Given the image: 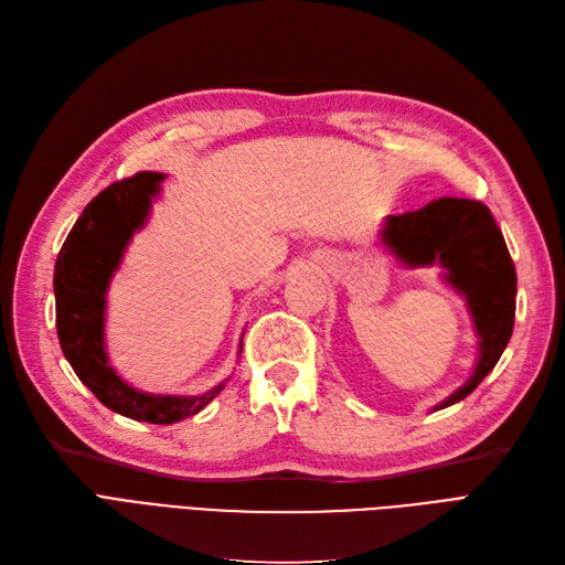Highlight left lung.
<instances>
[{
	"instance_id": "left-lung-1",
	"label": "left lung",
	"mask_w": 565,
	"mask_h": 565,
	"mask_svg": "<svg viewBox=\"0 0 565 565\" xmlns=\"http://www.w3.org/2000/svg\"><path fill=\"white\" fill-rule=\"evenodd\" d=\"M382 242L408 267L439 263L444 279L467 298L479 333L477 369L434 411L458 404L495 369L514 331L516 269L504 236L481 202L444 196L417 211L390 215Z\"/></svg>"
}]
</instances>
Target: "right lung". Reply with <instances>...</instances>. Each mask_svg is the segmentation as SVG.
I'll return each instance as SVG.
<instances>
[{
    "label": "right lung",
    "instance_id": "obj_1",
    "mask_svg": "<svg viewBox=\"0 0 565 565\" xmlns=\"http://www.w3.org/2000/svg\"><path fill=\"white\" fill-rule=\"evenodd\" d=\"M163 173L140 171L105 188L90 202L58 253L53 271L56 329L72 371L98 402L131 420L173 425L202 411L223 392L225 380L199 396L145 394L115 373L105 352V294L124 248L148 221Z\"/></svg>",
    "mask_w": 565,
    "mask_h": 565
}]
</instances>
